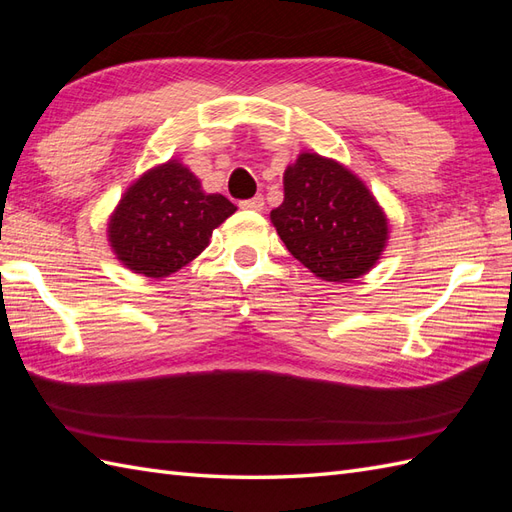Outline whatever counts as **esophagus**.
I'll list each match as a JSON object with an SVG mask.
<instances>
[{"label": "esophagus", "mask_w": 512, "mask_h": 512, "mask_svg": "<svg viewBox=\"0 0 512 512\" xmlns=\"http://www.w3.org/2000/svg\"><path fill=\"white\" fill-rule=\"evenodd\" d=\"M239 207L245 209V211H262V209H265V198L254 196L250 200H241Z\"/></svg>", "instance_id": "1"}]
</instances>
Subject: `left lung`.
<instances>
[{
	"label": "left lung",
	"mask_w": 512,
	"mask_h": 512,
	"mask_svg": "<svg viewBox=\"0 0 512 512\" xmlns=\"http://www.w3.org/2000/svg\"><path fill=\"white\" fill-rule=\"evenodd\" d=\"M271 222L288 252L324 282L369 273L389 241V218L367 185L314 151L284 170V203Z\"/></svg>",
	"instance_id": "obj_1"
}]
</instances>
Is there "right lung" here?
<instances>
[{
	"instance_id": "right-lung-1",
	"label": "right lung",
	"mask_w": 512,
	"mask_h": 512,
	"mask_svg": "<svg viewBox=\"0 0 512 512\" xmlns=\"http://www.w3.org/2000/svg\"><path fill=\"white\" fill-rule=\"evenodd\" d=\"M235 211L226 196L207 194L188 166L168 160L123 192L106 235L123 267L162 280L203 252Z\"/></svg>"
}]
</instances>
